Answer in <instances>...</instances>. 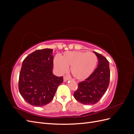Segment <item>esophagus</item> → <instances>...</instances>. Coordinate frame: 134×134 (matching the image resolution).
Here are the masks:
<instances>
[{
    "label": "esophagus",
    "instance_id": "esophagus-1",
    "mask_svg": "<svg viewBox=\"0 0 134 134\" xmlns=\"http://www.w3.org/2000/svg\"><path fill=\"white\" fill-rule=\"evenodd\" d=\"M69 79V78L68 76H64V82H66V81L68 80Z\"/></svg>",
    "mask_w": 134,
    "mask_h": 134
}]
</instances>
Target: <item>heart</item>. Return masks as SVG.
I'll list each match as a JSON object with an SVG mask.
<instances>
[{
    "label": "heart",
    "instance_id": "obj_1",
    "mask_svg": "<svg viewBox=\"0 0 134 134\" xmlns=\"http://www.w3.org/2000/svg\"><path fill=\"white\" fill-rule=\"evenodd\" d=\"M98 58L92 52L68 51L61 56L55 58L54 66L61 74L70 67V72L74 78L83 80L88 78L95 69Z\"/></svg>",
    "mask_w": 134,
    "mask_h": 134
}]
</instances>
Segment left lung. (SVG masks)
<instances>
[{
    "instance_id": "left-lung-1",
    "label": "left lung",
    "mask_w": 134,
    "mask_h": 134,
    "mask_svg": "<svg viewBox=\"0 0 134 134\" xmlns=\"http://www.w3.org/2000/svg\"><path fill=\"white\" fill-rule=\"evenodd\" d=\"M98 64L94 72L82 82L74 93L77 100L84 104H94L99 102L106 93L110 80L109 64L106 58L94 51Z\"/></svg>"
}]
</instances>
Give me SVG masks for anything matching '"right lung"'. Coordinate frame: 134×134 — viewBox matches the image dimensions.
<instances>
[{"instance_id":"1","label":"right lung","mask_w":134,"mask_h":134,"mask_svg":"<svg viewBox=\"0 0 134 134\" xmlns=\"http://www.w3.org/2000/svg\"><path fill=\"white\" fill-rule=\"evenodd\" d=\"M50 48L37 50L28 55L22 63L19 76L20 94L26 102L43 106L53 99L63 76L52 73L53 55Z\"/></svg>"}]
</instances>
